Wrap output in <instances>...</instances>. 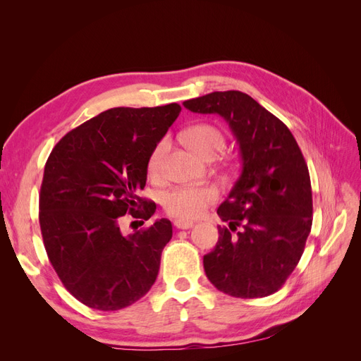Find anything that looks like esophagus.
Wrapping results in <instances>:
<instances>
[{"mask_svg": "<svg viewBox=\"0 0 361 361\" xmlns=\"http://www.w3.org/2000/svg\"><path fill=\"white\" fill-rule=\"evenodd\" d=\"M174 226L178 228H191L194 224L191 221H185V220H174Z\"/></svg>", "mask_w": 361, "mask_h": 361, "instance_id": "1", "label": "esophagus"}]
</instances>
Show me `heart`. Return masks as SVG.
Returning <instances> with one entry per match:
<instances>
[{
	"label": "heart",
	"instance_id": "b5f03b06",
	"mask_svg": "<svg viewBox=\"0 0 361 361\" xmlns=\"http://www.w3.org/2000/svg\"><path fill=\"white\" fill-rule=\"evenodd\" d=\"M187 140L188 145L206 159L215 158L218 154H221L226 146L221 130L207 123L192 126L187 133ZM169 149V138H162L152 150L149 158V171L154 176L161 174ZM216 199L218 190L212 185H206V187H179L164 195L162 204L169 215L182 218V220H192V218L200 216L206 211V207L215 203Z\"/></svg>",
	"mask_w": 361,
	"mask_h": 361
}]
</instances>
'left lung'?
I'll use <instances>...</instances> for the list:
<instances>
[{
    "label": "left lung",
    "instance_id": "8db88e82",
    "mask_svg": "<svg viewBox=\"0 0 361 361\" xmlns=\"http://www.w3.org/2000/svg\"><path fill=\"white\" fill-rule=\"evenodd\" d=\"M183 106L221 116L243 161L241 174L216 209L228 227H218L215 248L203 256L206 277L231 297H268L298 265L310 233L307 164L288 126L243 92H214Z\"/></svg>",
    "mask_w": 361,
    "mask_h": 361
}]
</instances>
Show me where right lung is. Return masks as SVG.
<instances>
[{"instance_id":"right-lung-1","label":"right lung","mask_w":361,"mask_h":361,"mask_svg":"<svg viewBox=\"0 0 361 361\" xmlns=\"http://www.w3.org/2000/svg\"><path fill=\"white\" fill-rule=\"evenodd\" d=\"M180 110L178 104L111 108L51 152L39 195L43 244L64 288L87 307L125 309L157 280L171 223L161 218L126 236L118 221L125 214L143 220L155 214L157 204L138 192L152 150Z\"/></svg>"}]
</instances>
